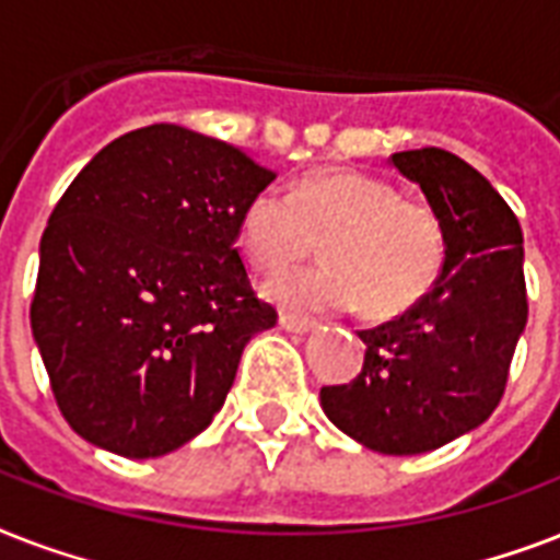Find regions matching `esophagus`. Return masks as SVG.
<instances>
[{
	"mask_svg": "<svg viewBox=\"0 0 560 560\" xmlns=\"http://www.w3.org/2000/svg\"><path fill=\"white\" fill-rule=\"evenodd\" d=\"M279 325L284 328V331H293V334H307L311 328H314V319H307V316H299V314H284L279 316Z\"/></svg>",
	"mask_w": 560,
	"mask_h": 560,
	"instance_id": "1",
	"label": "esophagus"
}]
</instances>
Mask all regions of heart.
Listing matches in <instances>:
<instances>
[{
  "label": "heart",
  "mask_w": 560,
  "mask_h": 560,
  "mask_svg": "<svg viewBox=\"0 0 560 560\" xmlns=\"http://www.w3.org/2000/svg\"><path fill=\"white\" fill-rule=\"evenodd\" d=\"M241 249L255 270L279 272L325 241V261L267 281V296L296 311L360 305L395 319L424 302L444 264V232L424 202L360 171H316L290 194L264 188L241 218Z\"/></svg>",
  "instance_id": "heart-1"
}]
</instances>
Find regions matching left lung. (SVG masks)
<instances>
[{
	"label": "left lung",
	"instance_id": "obj_1",
	"mask_svg": "<svg viewBox=\"0 0 560 560\" xmlns=\"http://www.w3.org/2000/svg\"><path fill=\"white\" fill-rule=\"evenodd\" d=\"M442 223L435 288L392 323L360 331L363 369L323 386L325 416L369 451L412 456L477 430L497 409L529 302L523 232L477 168L442 148L392 153Z\"/></svg>",
	"mask_w": 560,
	"mask_h": 560
}]
</instances>
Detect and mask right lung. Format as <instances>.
Listing matches in <instances>:
<instances>
[{"instance_id": "right-lung-1", "label": "right lung", "mask_w": 560, "mask_h": 560, "mask_svg": "<svg viewBox=\"0 0 560 560\" xmlns=\"http://www.w3.org/2000/svg\"><path fill=\"white\" fill-rule=\"evenodd\" d=\"M272 179L235 144L151 125L66 188L39 241L31 331L81 439L153 459L211 424L244 346L279 319L235 246Z\"/></svg>"}]
</instances>
